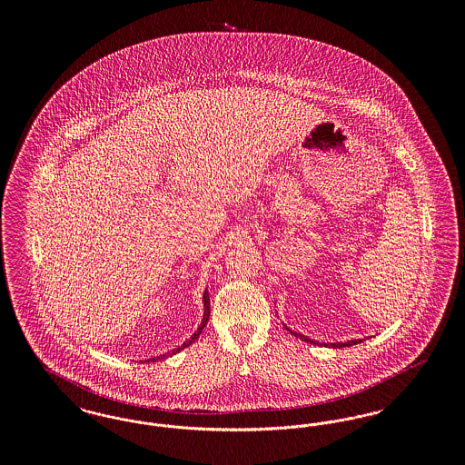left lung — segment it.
I'll return each mask as SVG.
<instances>
[{"label": "left lung", "mask_w": 465, "mask_h": 465, "mask_svg": "<svg viewBox=\"0 0 465 465\" xmlns=\"http://www.w3.org/2000/svg\"><path fill=\"white\" fill-rule=\"evenodd\" d=\"M288 330V328H286ZM291 334H294L296 338H300V340H303V341H307V343H315L313 340H310L309 336H305V334H300V332H292ZM362 340H351V341H345V343H326V345H330L332 349H341V347H352L355 343H361Z\"/></svg>", "instance_id": "8db88e82"}]
</instances>
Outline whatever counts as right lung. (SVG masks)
Wrapping results in <instances>:
<instances>
[{"label": "right lung", "mask_w": 465, "mask_h": 465, "mask_svg": "<svg viewBox=\"0 0 465 465\" xmlns=\"http://www.w3.org/2000/svg\"><path fill=\"white\" fill-rule=\"evenodd\" d=\"M209 315H211V309H209V292H207V289H205V292H203V319H202V324H200L199 330H197V332H195L190 340H186L179 349L173 351V354H174V352H179L181 349H184V347H188V345H192V343L199 338L200 332H202V330L205 328V324H207V321H209ZM162 357H163V355H160L158 359H162ZM152 361H155V359H152Z\"/></svg>", "instance_id": "1"}]
</instances>
